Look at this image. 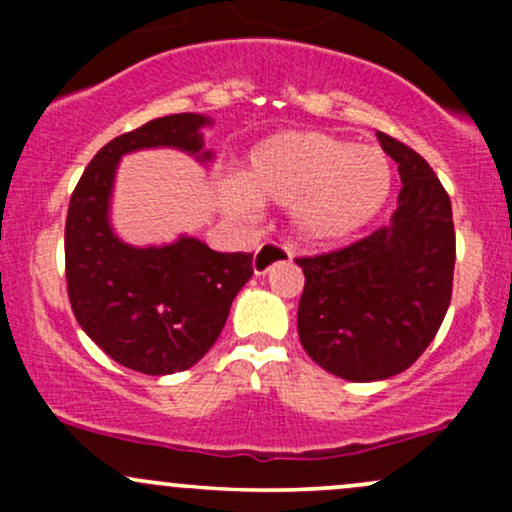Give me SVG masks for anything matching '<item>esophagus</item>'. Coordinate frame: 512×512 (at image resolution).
<instances>
[{
	"label": "esophagus",
	"mask_w": 512,
	"mask_h": 512,
	"mask_svg": "<svg viewBox=\"0 0 512 512\" xmlns=\"http://www.w3.org/2000/svg\"><path fill=\"white\" fill-rule=\"evenodd\" d=\"M291 257V250L286 248V245L272 243V240H269V243H262L260 248H257L255 260H252V269H255V274H267L276 262H286L291 260Z\"/></svg>",
	"instance_id": "obj_1"
}]
</instances>
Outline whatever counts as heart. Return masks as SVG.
Masks as SVG:
<instances>
[{
  "label": "heart",
  "mask_w": 512,
  "mask_h": 512,
  "mask_svg": "<svg viewBox=\"0 0 512 512\" xmlns=\"http://www.w3.org/2000/svg\"><path fill=\"white\" fill-rule=\"evenodd\" d=\"M392 190L383 151L325 132H279L245 156L238 180H223L221 207L248 216L257 204H291L293 223L313 243H337L375 219Z\"/></svg>",
  "instance_id": "1"
}]
</instances>
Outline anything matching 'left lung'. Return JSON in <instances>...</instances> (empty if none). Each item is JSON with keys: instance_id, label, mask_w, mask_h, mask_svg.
Segmentation results:
<instances>
[{"instance_id": "obj_1", "label": "left lung", "mask_w": 512, "mask_h": 512, "mask_svg": "<svg viewBox=\"0 0 512 512\" xmlns=\"http://www.w3.org/2000/svg\"><path fill=\"white\" fill-rule=\"evenodd\" d=\"M378 139L402 178L392 221L346 248L296 257L303 349L354 383L392 378L424 354L448 313L455 269L448 192L424 156L385 132Z\"/></svg>"}]
</instances>
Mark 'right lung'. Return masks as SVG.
<instances>
[{
	"instance_id": "add662e5",
	"label": "right lung",
	"mask_w": 512,
	"mask_h": 512,
	"mask_svg": "<svg viewBox=\"0 0 512 512\" xmlns=\"http://www.w3.org/2000/svg\"><path fill=\"white\" fill-rule=\"evenodd\" d=\"M209 122L180 113L120 134L93 156L69 199L64 262L74 317L105 354L137 373L170 375L195 366L252 276V252H214L185 236L163 248H132L108 221L122 156L173 146L209 161L199 132Z\"/></svg>"
}]
</instances>
